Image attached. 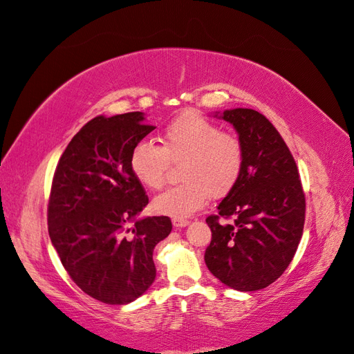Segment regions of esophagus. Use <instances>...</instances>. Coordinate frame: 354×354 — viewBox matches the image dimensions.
<instances>
[{"label":"esophagus","mask_w":354,"mask_h":354,"mask_svg":"<svg viewBox=\"0 0 354 354\" xmlns=\"http://www.w3.org/2000/svg\"><path fill=\"white\" fill-rule=\"evenodd\" d=\"M171 224H174L175 227H185V225L189 224V221L185 218H171Z\"/></svg>","instance_id":"34e87169"}]
</instances>
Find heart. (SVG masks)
Segmentation results:
<instances>
[{
  "instance_id": "obj_1",
  "label": "heart",
  "mask_w": 354,
  "mask_h": 354,
  "mask_svg": "<svg viewBox=\"0 0 354 354\" xmlns=\"http://www.w3.org/2000/svg\"><path fill=\"white\" fill-rule=\"evenodd\" d=\"M162 147L149 139L134 145L130 169L136 179L149 189L165 184L169 161L183 160L184 183L167 188L153 198V209L174 218L193 215L211 194H227L238 183L243 166V148L234 134L197 112L187 111L174 118L161 133Z\"/></svg>"
}]
</instances>
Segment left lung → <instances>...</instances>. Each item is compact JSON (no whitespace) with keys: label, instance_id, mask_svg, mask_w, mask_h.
I'll return each instance as SVG.
<instances>
[{"label":"left lung","instance_id":"8db88e82","mask_svg":"<svg viewBox=\"0 0 354 354\" xmlns=\"http://www.w3.org/2000/svg\"><path fill=\"white\" fill-rule=\"evenodd\" d=\"M236 130L243 148L238 183L206 218L212 232L205 263L223 284L256 292L278 279L304 233L305 196L296 162L266 116L252 109L215 112ZM220 216L233 218L224 225Z\"/></svg>","mask_w":354,"mask_h":354}]
</instances>
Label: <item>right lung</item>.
I'll return each mask as SVG.
<instances>
[{"label": "right lung", "mask_w": 354, "mask_h": 354, "mask_svg": "<svg viewBox=\"0 0 354 354\" xmlns=\"http://www.w3.org/2000/svg\"><path fill=\"white\" fill-rule=\"evenodd\" d=\"M156 127L143 112L95 116L75 136L53 176L49 236L62 266L86 295L130 304L152 286V252L169 216H143L148 196L130 169L136 143Z\"/></svg>", "instance_id": "1"}]
</instances>
